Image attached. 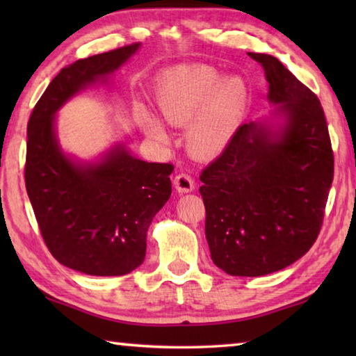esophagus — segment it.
<instances>
[{"mask_svg": "<svg viewBox=\"0 0 356 356\" xmlns=\"http://www.w3.org/2000/svg\"><path fill=\"white\" fill-rule=\"evenodd\" d=\"M174 186L179 193H190L195 188V179H193L188 172H179L174 177Z\"/></svg>", "mask_w": 356, "mask_h": 356, "instance_id": "34e87169", "label": "esophagus"}]
</instances>
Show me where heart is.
I'll list each match as a JSON object with an SVG mask.
<instances>
[{
    "label": "heart",
    "instance_id": "obj_1",
    "mask_svg": "<svg viewBox=\"0 0 356 356\" xmlns=\"http://www.w3.org/2000/svg\"><path fill=\"white\" fill-rule=\"evenodd\" d=\"M248 91L240 78L221 76L206 65H182L168 70L156 86V106L174 125L190 124L186 141L197 155H213L226 146L245 114ZM143 130L159 143L168 131L149 113L138 114Z\"/></svg>",
    "mask_w": 356,
    "mask_h": 356
}]
</instances>
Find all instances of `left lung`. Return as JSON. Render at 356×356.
Here are the masks:
<instances>
[{
  "label": "left lung",
  "mask_w": 356,
  "mask_h": 356,
  "mask_svg": "<svg viewBox=\"0 0 356 356\" xmlns=\"http://www.w3.org/2000/svg\"><path fill=\"white\" fill-rule=\"evenodd\" d=\"M248 55L262 64L268 99L287 122L275 135L264 124H242L200 176L212 261L234 276L268 275L305 256L321 232L334 176L317 95L280 59Z\"/></svg>",
  "instance_id": "8db88e82"
}]
</instances>
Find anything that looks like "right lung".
<instances>
[{"label": "right lung", "mask_w": 356, "mask_h": 356, "mask_svg": "<svg viewBox=\"0 0 356 356\" xmlns=\"http://www.w3.org/2000/svg\"><path fill=\"white\" fill-rule=\"evenodd\" d=\"M140 42L78 59L48 84L28 120L25 185L48 251L94 276H122L146 257L150 221L171 196V163H147L116 147L97 165H76L56 143L53 116L88 84L119 69Z\"/></svg>", "instance_id": "right-lung-1"}]
</instances>
